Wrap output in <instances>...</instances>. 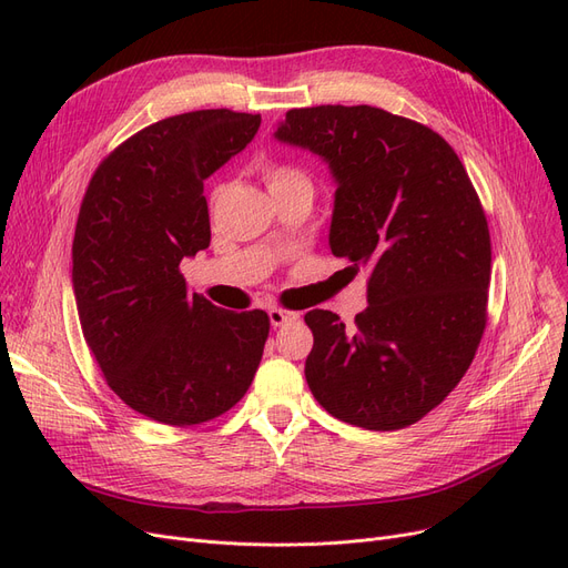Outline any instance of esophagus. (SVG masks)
Instances as JSON below:
<instances>
[{
  "instance_id": "1",
  "label": "esophagus",
  "mask_w": 568,
  "mask_h": 568,
  "mask_svg": "<svg viewBox=\"0 0 568 568\" xmlns=\"http://www.w3.org/2000/svg\"><path fill=\"white\" fill-rule=\"evenodd\" d=\"M267 315H270V324H272V326H284V324H288V322L298 320V315H296V313L282 311V307H270Z\"/></svg>"
}]
</instances>
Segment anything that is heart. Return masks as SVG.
<instances>
[{
  "instance_id": "heart-1",
  "label": "heart",
  "mask_w": 568,
  "mask_h": 568,
  "mask_svg": "<svg viewBox=\"0 0 568 568\" xmlns=\"http://www.w3.org/2000/svg\"><path fill=\"white\" fill-rule=\"evenodd\" d=\"M263 175H265L270 194L288 186H311V180H307L298 168H291V165H267L263 170Z\"/></svg>"
}]
</instances>
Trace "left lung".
<instances>
[{
  "instance_id": "8db88e82",
  "label": "left lung",
  "mask_w": 568,
  "mask_h": 568,
  "mask_svg": "<svg viewBox=\"0 0 568 568\" xmlns=\"http://www.w3.org/2000/svg\"><path fill=\"white\" fill-rule=\"evenodd\" d=\"M274 140L329 165L332 253L369 274L353 326L305 315L307 386L332 417L398 432L448 398L486 329L490 234L476 189L438 132L384 109H294Z\"/></svg>"
}]
</instances>
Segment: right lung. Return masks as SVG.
Listing matches in <instances>:
<instances>
[{"mask_svg":"<svg viewBox=\"0 0 568 568\" xmlns=\"http://www.w3.org/2000/svg\"><path fill=\"white\" fill-rule=\"evenodd\" d=\"M261 115L230 109L159 120L101 161L73 239L82 336L120 400L140 415L192 426L248 390L270 320L189 294L182 257L211 244L203 180L244 151Z\"/></svg>","mask_w":568,"mask_h":568,"instance_id":"right-lung-1","label":"right lung"}]
</instances>
